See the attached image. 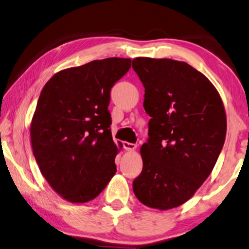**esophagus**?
<instances>
[{
    "label": "esophagus",
    "instance_id": "obj_1",
    "mask_svg": "<svg viewBox=\"0 0 249 249\" xmlns=\"http://www.w3.org/2000/svg\"><path fill=\"white\" fill-rule=\"evenodd\" d=\"M124 147L127 151H134L137 149V144H134V143H130V142H124Z\"/></svg>",
    "mask_w": 249,
    "mask_h": 249
}]
</instances>
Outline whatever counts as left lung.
I'll use <instances>...</instances> for the list:
<instances>
[{"instance_id":"8db88e82","label":"left lung","mask_w":249,"mask_h":249,"mask_svg":"<svg viewBox=\"0 0 249 249\" xmlns=\"http://www.w3.org/2000/svg\"><path fill=\"white\" fill-rule=\"evenodd\" d=\"M132 68L151 117L133 193L146 207L171 210L188 201L214 167L225 141V108L214 85L188 63L139 56Z\"/></svg>"}]
</instances>
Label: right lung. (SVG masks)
<instances>
[{
	"mask_svg": "<svg viewBox=\"0 0 249 249\" xmlns=\"http://www.w3.org/2000/svg\"><path fill=\"white\" fill-rule=\"evenodd\" d=\"M131 60L107 58L56 72L39 96L30 124L33 153L40 172L61 198L85 203L117 172L122 149L112 140L110 89Z\"/></svg>",
	"mask_w": 249,
	"mask_h": 249,
	"instance_id": "add662e5",
	"label": "right lung"
}]
</instances>
